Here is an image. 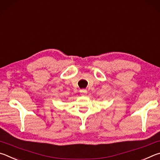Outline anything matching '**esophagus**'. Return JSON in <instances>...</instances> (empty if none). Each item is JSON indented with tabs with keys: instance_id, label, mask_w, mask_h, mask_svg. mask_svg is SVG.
<instances>
[{
	"instance_id": "1",
	"label": "esophagus",
	"mask_w": 160,
	"mask_h": 160,
	"mask_svg": "<svg viewBox=\"0 0 160 160\" xmlns=\"http://www.w3.org/2000/svg\"><path fill=\"white\" fill-rule=\"evenodd\" d=\"M80 93H82V96H85V95L87 93V91H86V89H81Z\"/></svg>"
}]
</instances>
